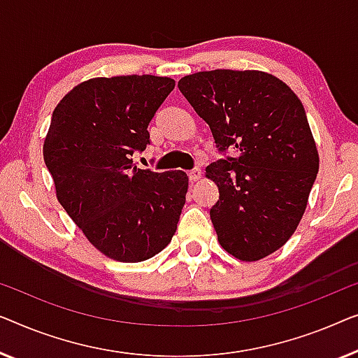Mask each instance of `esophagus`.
I'll list each match as a JSON object with an SVG mask.
<instances>
[{
	"label": "esophagus",
	"instance_id": "obj_1",
	"mask_svg": "<svg viewBox=\"0 0 358 358\" xmlns=\"http://www.w3.org/2000/svg\"><path fill=\"white\" fill-rule=\"evenodd\" d=\"M188 178H189L191 183H194V181H198V180L201 178V170H199V169L189 170V172H188Z\"/></svg>",
	"mask_w": 358,
	"mask_h": 358
}]
</instances>
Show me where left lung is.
Listing matches in <instances>:
<instances>
[{
  "label": "left lung",
  "mask_w": 358,
  "mask_h": 358,
  "mask_svg": "<svg viewBox=\"0 0 358 358\" xmlns=\"http://www.w3.org/2000/svg\"><path fill=\"white\" fill-rule=\"evenodd\" d=\"M178 89L219 150L236 152L206 169L219 188L210 220L220 246L240 261L266 258L299 227L320 169L303 105L279 78L255 69L194 73Z\"/></svg>",
  "instance_id": "8db88e82"
}]
</instances>
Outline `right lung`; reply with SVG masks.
Segmentation results:
<instances>
[{"mask_svg": "<svg viewBox=\"0 0 358 358\" xmlns=\"http://www.w3.org/2000/svg\"><path fill=\"white\" fill-rule=\"evenodd\" d=\"M175 87L170 78H94L55 108L43 143L57 199L107 258L139 263L170 243L188 177L133 165L149 144L148 127Z\"/></svg>", "mask_w": 358, "mask_h": 358, "instance_id": "obj_1", "label": "right lung"}]
</instances>
